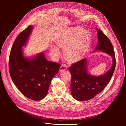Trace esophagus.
Here are the masks:
<instances>
[{
  "mask_svg": "<svg viewBox=\"0 0 126 126\" xmlns=\"http://www.w3.org/2000/svg\"><path fill=\"white\" fill-rule=\"evenodd\" d=\"M67 69V66L66 65H65V64H63V65H62L60 66L59 71H62V70H66Z\"/></svg>",
  "mask_w": 126,
  "mask_h": 126,
  "instance_id": "esophagus-1",
  "label": "esophagus"
}]
</instances>
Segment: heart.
<instances>
[{"label":"heart","instance_id":"1","mask_svg":"<svg viewBox=\"0 0 126 126\" xmlns=\"http://www.w3.org/2000/svg\"><path fill=\"white\" fill-rule=\"evenodd\" d=\"M90 43V34L78 27L69 29L56 40L57 46L64 50L65 59L71 63L81 60L87 52ZM51 51L56 56L60 53L59 49L55 46L52 47Z\"/></svg>","mask_w":126,"mask_h":126}]
</instances>
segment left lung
I'll return each mask as SVG.
<instances>
[{"mask_svg":"<svg viewBox=\"0 0 126 126\" xmlns=\"http://www.w3.org/2000/svg\"><path fill=\"white\" fill-rule=\"evenodd\" d=\"M96 28L98 41L94 51H102L111 56L112 65L107 72L98 76L92 75L88 73L87 59L73 64L69 67L71 74V94L74 99L79 101L90 100L102 92L111 80L115 69L116 59L112 44L101 30Z\"/></svg>","mask_w":126,"mask_h":126,"instance_id":"1","label":"left lung"}]
</instances>
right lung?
<instances>
[{
	"label": "right lung",
	"mask_w": 126,
	"mask_h": 126,
	"mask_svg": "<svg viewBox=\"0 0 126 126\" xmlns=\"http://www.w3.org/2000/svg\"><path fill=\"white\" fill-rule=\"evenodd\" d=\"M33 28L29 26L17 36L10 53L9 70L18 89L28 98L39 101L47 95L61 65L48 61L43 52L31 57L24 56L22 47L26 45Z\"/></svg>",
	"instance_id": "right-lung-1"
}]
</instances>
